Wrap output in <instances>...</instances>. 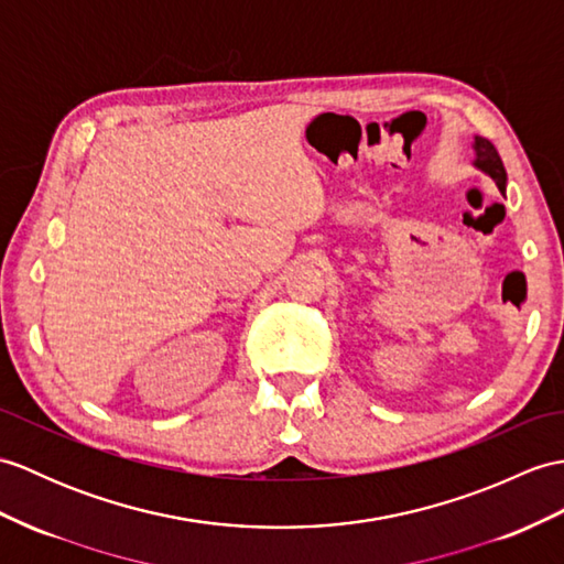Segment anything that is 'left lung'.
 I'll return each mask as SVG.
<instances>
[{
  "mask_svg": "<svg viewBox=\"0 0 564 564\" xmlns=\"http://www.w3.org/2000/svg\"><path fill=\"white\" fill-rule=\"evenodd\" d=\"M474 151H476V161L474 165L480 167L482 173H488L495 182L497 187H500V192L505 194V187H507V173H505V165H502V159L500 153H497V149L492 147V143L488 139L482 137H476L474 141Z\"/></svg>",
  "mask_w": 564,
  "mask_h": 564,
  "instance_id": "obj_1",
  "label": "left lung"
}]
</instances>
